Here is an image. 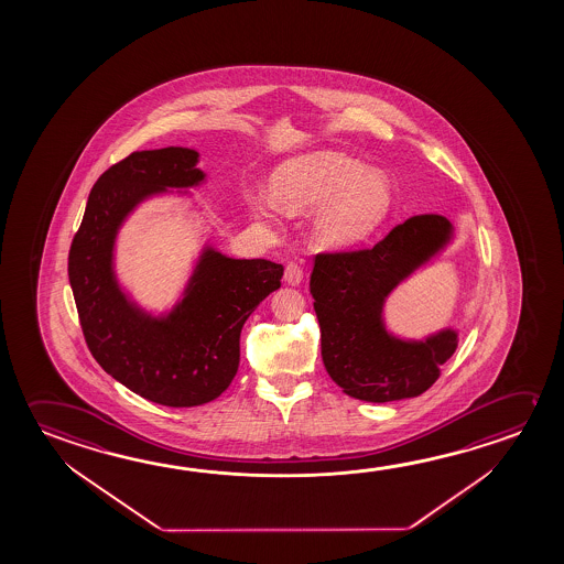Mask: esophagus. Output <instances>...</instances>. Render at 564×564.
<instances>
[{"mask_svg": "<svg viewBox=\"0 0 564 564\" xmlns=\"http://www.w3.org/2000/svg\"><path fill=\"white\" fill-rule=\"evenodd\" d=\"M303 275H305V271L303 268L296 263V261H289L285 268V281L289 285H299L301 281H303Z\"/></svg>", "mask_w": 564, "mask_h": 564, "instance_id": "1", "label": "esophagus"}]
</instances>
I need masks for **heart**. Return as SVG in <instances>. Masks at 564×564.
Instances as JSON below:
<instances>
[{
	"label": "heart",
	"mask_w": 564,
	"mask_h": 564,
	"mask_svg": "<svg viewBox=\"0 0 564 564\" xmlns=\"http://www.w3.org/2000/svg\"><path fill=\"white\" fill-rule=\"evenodd\" d=\"M271 193L281 208L305 213L325 203L314 216V238L323 246L341 248L368 238L391 208L388 176L340 151H311L289 159L271 176ZM253 210H275L268 196H251Z\"/></svg>",
	"instance_id": "obj_1"
}]
</instances>
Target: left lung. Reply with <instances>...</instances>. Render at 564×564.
Listing matches in <instances>:
<instances>
[{
	"mask_svg": "<svg viewBox=\"0 0 564 564\" xmlns=\"http://www.w3.org/2000/svg\"><path fill=\"white\" fill-rule=\"evenodd\" d=\"M453 224L421 214L398 224L371 248L314 256L311 295L321 324L324 368L346 395L388 403L425 393L458 346L446 328L425 340H401L383 326L395 286L443 250Z\"/></svg>",
	"mask_w": 564,
	"mask_h": 564,
	"instance_id": "obj_1",
	"label": "left lung"
}]
</instances>
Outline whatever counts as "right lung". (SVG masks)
Wrapping results in <instances>:
<instances>
[{"instance_id":"right-lung-1","label":"right lung","mask_w":564,"mask_h":564,"mask_svg":"<svg viewBox=\"0 0 564 564\" xmlns=\"http://www.w3.org/2000/svg\"><path fill=\"white\" fill-rule=\"evenodd\" d=\"M196 163L194 149L165 148L111 165L93 186L68 251V279L94 360L133 393L166 406L203 405L226 391L240 366L241 326L283 278L281 263L206 248L185 299L163 318L123 295L111 268L118 228L151 194L204 181Z\"/></svg>"}]
</instances>
